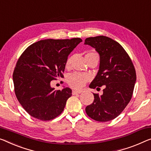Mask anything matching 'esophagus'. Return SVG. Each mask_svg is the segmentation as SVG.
<instances>
[{"instance_id":"obj_1","label":"esophagus","mask_w":151,"mask_h":151,"mask_svg":"<svg viewBox=\"0 0 151 151\" xmlns=\"http://www.w3.org/2000/svg\"><path fill=\"white\" fill-rule=\"evenodd\" d=\"M81 91H76V90H73V95H76V94H79L81 93Z\"/></svg>"}]
</instances>
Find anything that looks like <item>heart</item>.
<instances>
[{"label":"heart","instance_id":"1","mask_svg":"<svg viewBox=\"0 0 151 151\" xmlns=\"http://www.w3.org/2000/svg\"><path fill=\"white\" fill-rule=\"evenodd\" d=\"M96 53H89L87 54H93ZM73 60V56L69 57L66 62V66L68 67L70 65ZM91 79V76L88 74L80 73H73L68 76V83L73 88L79 89L86 84L87 82Z\"/></svg>","mask_w":151,"mask_h":151}]
</instances>
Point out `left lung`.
Segmentation results:
<instances>
[{
	"label": "left lung",
	"mask_w": 151,
	"mask_h": 151,
	"mask_svg": "<svg viewBox=\"0 0 151 151\" xmlns=\"http://www.w3.org/2000/svg\"><path fill=\"white\" fill-rule=\"evenodd\" d=\"M85 44L95 48L100 55L98 73L89 87H104L102 95L93 93V102L85 108V111L93 120L106 122L118 116L131 100L136 70L123 47L111 38L89 37Z\"/></svg>",
	"instance_id": "1"
}]
</instances>
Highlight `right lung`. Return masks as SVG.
<instances>
[{
	"label": "right lung",
	"mask_w": 151,
	"mask_h": 151,
	"mask_svg": "<svg viewBox=\"0 0 151 151\" xmlns=\"http://www.w3.org/2000/svg\"><path fill=\"white\" fill-rule=\"evenodd\" d=\"M80 38L46 39L27 47L18 59L13 74L15 96L33 117L49 121L64 111L72 90H55L51 81L64 78L66 62Z\"/></svg>",
	"instance_id": "obj_1"
}]
</instances>
